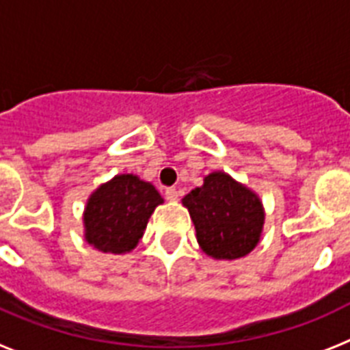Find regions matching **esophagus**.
<instances>
[{
    "instance_id": "obj_1",
    "label": "esophagus",
    "mask_w": 350,
    "mask_h": 350,
    "mask_svg": "<svg viewBox=\"0 0 350 350\" xmlns=\"http://www.w3.org/2000/svg\"><path fill=\"white\" fill-rule=\"evenodd\" d=\"M164 196H166V200L173 202V200H177L178 193H177V189H175V187H166V191H164Z\"/></svg>"
}]
</instances>
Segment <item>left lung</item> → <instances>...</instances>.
<instances>
[{
    "label": "left lung",
    "mask_w": 350,
    "mask_h": 350,
    "mask_svg": "<svg viewBox=\"0 0 350 350\" xmlns=\"http://www.w3.org/2000/svg\"><path fill=\"white\" fill-rule=\"evenodd\" d=\"M196 241L213 259H239L259 243L265 209L259 196L224 172H213L182 198Z\"/></svg>",
    "instance_id": "left-lung-1"
}]
</instances>
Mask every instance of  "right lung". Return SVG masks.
<instances>
[{
    "instance_id": "obj_1",
    "label": "right lung",
    "mask_w": 350,
    "mask_h": 350,
    "mask_svg": "<svg viewBox=\"0 0 350 350\" xmlns=\"http://www.w3.org/2000/svg\"><path fill=\"white\" fill-rule=\"evenodd\" d=\"M163 196L132 173L116 175L89 196L83 211L85 241L100 252L126 254L143 238Z\"/></svg>"
}]
</instances>
